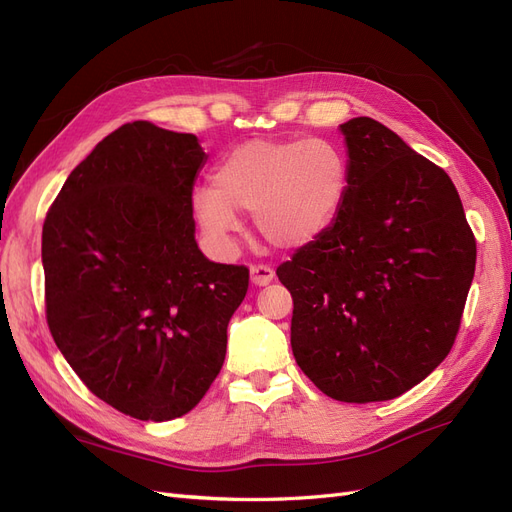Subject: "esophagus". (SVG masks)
<instances>
[{"mask_svg":"<svg viewBox=\"0 0 512 512\" xmlns=\"http://www.w3.org/2000/svg\"><path fill=\"white\" fill-rule=\"evenodd\" d=\"M250 275H252V282L256 286H267L273 282L275 271L269 265H262V262H258V265L250 267Z\"/></svg>","mask_w":512,"mask_h":512,"instance_id":"obj_1","label":"esophagus"}]
</instances>
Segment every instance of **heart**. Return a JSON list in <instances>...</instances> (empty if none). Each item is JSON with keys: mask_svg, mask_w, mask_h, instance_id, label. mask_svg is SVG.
<instances>
[{"mask_svg": "<svg viewBox=\"0 0 512 512\" xmlns=\"http://www.w3.org/2000/svg\"><path fill=\"white\" fill-rule=\"evenodd\" d=\"M350 183L344 153L322 138H254L215 164L211 188L194 194L207 235L226 239L237 213H254L260 235L282 250L316 241L337 218Z\"/></svg>", "mask_w": 512, "mask_h": 512, "instance_id": "heart-1", "label": "heart"}]
</instances>
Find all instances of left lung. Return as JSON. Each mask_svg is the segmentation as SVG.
<instances>
[{"label": "left lung", "instance_id": "left-lung-1", "mask_svg": "<svg viewBox=\"0 0 512 512\" xmlns=\"http://www.w3.org/2000/svg\"><path fill=\"white\" fill-rule=\"evenodd\" d=\"M350 183L335 222L277 267L292 294L290 344L337 401L410 391L451 352L476 239L440 166L371 117L342 123Z\"/></svg>", "mask_w": 512, "mask_h": 512}]
</instances>
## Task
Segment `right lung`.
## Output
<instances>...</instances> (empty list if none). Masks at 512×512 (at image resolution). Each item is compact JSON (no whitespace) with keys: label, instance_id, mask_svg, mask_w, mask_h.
<instances>
[{"label":"right lung","instance_id":"obj_1","mask_svg":"<svg viewBox=\"0 0 512 512\" xmlns=\"http://www.w3.org/2000/svg\"><path fill=\"white\" fill-rule=\"evenodd\" d=\"M194 134L132 121L76 166L42 226L44 307L57 348L108 406L138 421L190 412L218 378L250 286L194 239Z\"/></svg>","mask_w":512,"mask_h":512}]
</instances>
